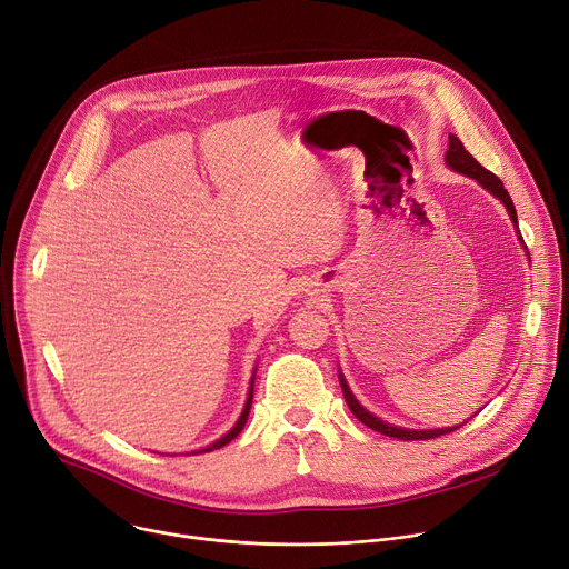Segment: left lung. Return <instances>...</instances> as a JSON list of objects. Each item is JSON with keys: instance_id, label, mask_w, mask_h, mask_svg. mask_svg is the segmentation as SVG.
Segmentation results:
<instances>
[{"instance_id": "1", "label": "left lung", "mask_w": 569, "mask_h": 569, "mask_svg": "<svg viewBox=\"0 0 569 569\" xmlns=\"http://www.w3.org/2000/svg\"><path fill=\"white\" fill-rule=\"evenodd\" d=\"M446 167L452 169V171L462 173V176H467V178H473L482 189H487V192H489L491 197H497V199L506 206V210H508V214H510V219H512V223H515V229H517V236H519V240H521L519 223H517V210H515V203H512V199H510V194H508V189L503 187V182H501L495 173L487 171L485 167H480V164L476 162V158H473L471 153H467L465 143H462L456 134L448 137ZM521 242H523V240H521ZM338 382H340V389H343V396H346V402H348L350 411L357 416V419H359L363 426H368L370 430L380 432V435L396 437V439H402V441H421V439H435V437H441V435H448V432H456V430L460 428V426H452V428H432V430H411V428H400V426L387 423V421L380 419V416L370 413V411L355 398V393L350 391V385H348V380H346V375L340 372V370H338ZM478 411H480V409H478ZM478 411H476V413H478ZM476 413H473V416H476ZM467 421H469V419H467ZM467 421H465V423H467ZM465 423H462V426H465Z\"/></svg>"}]
</instances>
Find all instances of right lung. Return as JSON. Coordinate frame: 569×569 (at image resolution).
<instances>
[{"label":"right lung","instance_id":"add662e5","mask_svg":"<svg viewBox=\"0 0 569 569\" xmlns=\"http://www.w3.org/2000/svg\"><path fill=\"white\" fill-rule=\"evenodd\" d=\"M253 380H256V368H253V375H251V382H249V393H247V402H244V407H242V413H240V419L236 421V426L226 432L223 437H219L217 441H212L210 446H206V448H199V450H192V456H199V452H210V450H217V448H221V446H226L229 441H233L240 432H242V428H244V423H247V419H249V409H251V400H253ZM189 456V452H187Z\"/></svg>","mask_w":569,"mask_h":569}]
</instances>
